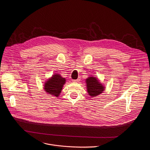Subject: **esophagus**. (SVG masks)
<instances>
[{
	"label": "esophagus",
	"instance_id": "obj_1",
	"mask_svg": "<svg viewBox=\"0 0 150 150\" xmlns=\"http://www.w3.org/2000/svg\"><path fill=\"white\" fill-rule=\"evenodd\" d=\"M81 78H78V79H74V82H75V83H78L79 81H80V80H81V79H80Z\"/></svg>",
	"mask_w": 150,
	"mask_h": 150
}]
</instances>
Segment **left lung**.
<instances>
[{
    "label": "left lung",
    "instance_id": "8db88e82",
    "mask_svg": "<svg viewBox=\"0 0 150 150\" xmlns=\"http://www.w3.org/2000/svg\"><path fill=\"white\" fill-rule=\"evenodd\" d=\"M87 91L91 97H96L101 94L105 87L99 82V80L94 77H89L86 79Z\"/></svg>",
    "mask_w": 150,
    "mask_h": 150
}]
</instances>
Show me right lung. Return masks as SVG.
<instances>
[{
  "label": "right lung",
  "instance_id": "obj_1",
  "mask_svg": "<svg viewBox=\"0 0 150 150\" xmlns=\"http://www.w3.org/2000/svg\"><path fill=\"white\" fill-rule=\"evenodd\" d=\"M66 82L65 78H62L60 75H53L45 84L44 89L49 94L58 97L63 88V86Z\"/></svg>",
  "mask_w": 150,
  "mask_h": 150
}]
</instances>
